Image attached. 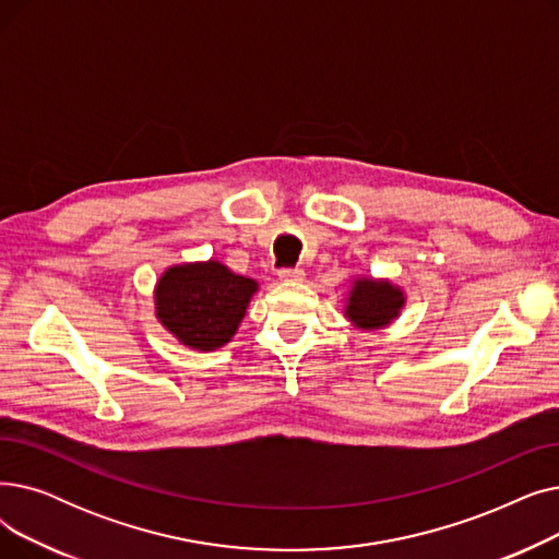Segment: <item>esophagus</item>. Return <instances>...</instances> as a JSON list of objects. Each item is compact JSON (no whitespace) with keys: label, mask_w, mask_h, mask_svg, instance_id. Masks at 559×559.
Returning a JSON list of instances; mask_svg holds the SVG:
<instances>
[{"label":"esophagus","mask_w":559,"mask_h":559,"mask_svg":"<svg viewBox=\"0 0 559 559\" xmlns=\"http://www.w3.org/2000/svg\"><path fill=\"white\" fill-rule=\"evenodd\" d=\"M277 277L282 280V282H302L305 280V271L302 269H282L280 273H277Z\"/></svg>","instance_id":"esophagus-1"}]
</instances>
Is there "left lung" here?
I'll list each match as a JSON object with an SVG mask.
<instances>
[{
	"label": "left lung",
	"mask_w": 559,
	"mask_h": 559,
	"mask_svg": "<svg viewBox=\"0 0 559 559\" xmlns=\"http://www.w3.org/2000/svg\"><path fill=\"white\" fill-rule=\"evenodd\" d=\"M405 290L391 280L357 277L345 298V318L364 332H376L391 325L405 307Z\"/></svg>",
	"instance_id": "obj_1"
}]
</instances>
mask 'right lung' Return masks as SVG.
Returning a JSON list of instances; mask_svg holds the SVG:
<instances>
[{
	"label": "right lung",
	"instance_id": "1",
	"mask_svg": "<svg viewBox=\"0 0 559 559\" xmlns=\"http://www.w3.org/2000/svg\"><path fill=\"white\" fill-rule=\"evenodd\" d=\"M259 284L218 259L177 263L154 286V316L181 345L200 353L231 341Z\"/></svg>",
	"mask_w": 559,
	"mask_h": 559
}]
</instances>
